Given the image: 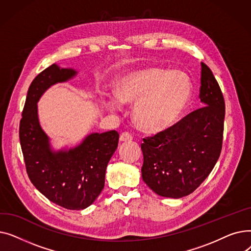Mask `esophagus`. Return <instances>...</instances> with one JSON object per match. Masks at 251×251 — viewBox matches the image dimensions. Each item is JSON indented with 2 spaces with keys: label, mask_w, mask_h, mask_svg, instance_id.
<instances>
[{
  "label": "esophagus",
  "mask_w": 251,
  "mask_h": 251,
  "mask_svg": "<svg viewBox=\"0 0 251 251\" xmlns=\"http://www.w3.org/2000/svg\"><path fill=\"white\" fill-rule=\"evenodd\" d=\"M132 139H133V137L131 136V134L128 133V132H123L120 135V141L121 142H130Z\"/></svg>",
  "instance_id": "esophagus-1"
}]
</instances>
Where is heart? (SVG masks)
I'll return each instance as SVG.
<instances>
[{"mask_svg":"<svg viewBox=\"0 0 251 251\" xmlns=\"http://www.w3.org/2000/svg\"><path fill=\"white\" fill-rule=\"evenodd\" d=\"M115 99L103 103L110 110L136 101L132 109L135 126L155 134L172 126L190 100L192 82L181 70L141 68L119 76L113 85Z\"/></svg>","mask_w":251,"mask_h":251,"instance_id":"b5f03b06","label":"heart"}]
</instances>
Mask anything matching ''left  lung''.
I'll list each match as a JSON object with an SVG mask.
<instances>
[{"label": "left lung", "instance_id": "8db88e82", "mask_svg": "<svg viewBox=\"0 0 251 251\" xmlns=\"http://www.w3.org/2000/svg\"><path fill=\"white\" fill-rule=\"evenodd\" d=\"M197 109L162 132L143 138L141 175L157 195L180 199L212 172L222 151L225 100L218 81L201 63Z\"/></svg>", "mask_w": 251, "mask_h": 251}]
</instances>
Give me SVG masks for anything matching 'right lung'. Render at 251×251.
Wrapping results in <instances>:
<instances>
[{
	"mask_svg": "<svg viewBox=\"0 0 251 251\" xmlns=\"http://www.w3.org/2000/svg\"><path fill=\"white\" fill-rule=\"evenodd\" d=\"M76 73L56 64L39 73L28 88L19 126L21 150L31 183L51 202L73 210L89 206L103 189L105 169L119 141V133L112 130L91 133L70 150H51L39 125L36 103L50 86L67 81Z\"/></svg>",
	"mask_w": 251,
	"mask_h": 251,
	"instance_id": "obj_1",
	"label": "right lung"
}]
</instances>
